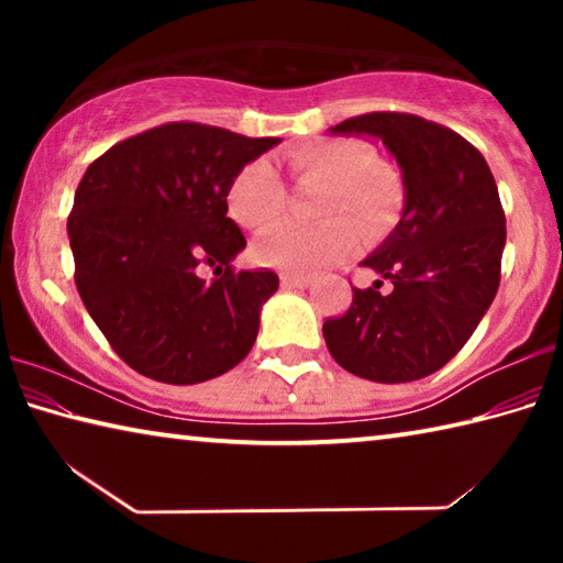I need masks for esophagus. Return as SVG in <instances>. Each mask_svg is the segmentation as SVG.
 Masks as SVG:
<instances>
[{"mask_svg": "<svg viewBox=\"0 0 563 563\" xmlns=\"http://www.w3.org/2000/svg\"><path fill=\"white\" fill-rule=\"evenodd\" d=\"M280 285H283V288H308L310 278H308V275L285 273V275H280Z\"/></svg>", "mask_w": 563, "mask_h": 563, "instance_id": "obj_1", "label": "esophagus"}]
</instances>
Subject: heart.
<instances>
[{
    "instance_id": "heart-1",
    "label": "heart",
    "mask_w": 563,
    "mask_h": 563,
    "mask_svg": "<svg viewBox=\"0 0 563 563\" xmlns=\"http://www.w3.org/2000/svg\"><path fill=\"white\" fill-rule=\"evenodd\" d=\"M288 164L298 180L325 184L318 216L322 225H285L255 243L253 255L271 268L312 273L338 263L357 245V228L367 235L385 233L405 201L402 180L377 164V154L357 139H325L290 151ZM225 208L247 233H268L288 211V190L271 161L255 158L231 178Z\"/></svg>"
}]
</instances>
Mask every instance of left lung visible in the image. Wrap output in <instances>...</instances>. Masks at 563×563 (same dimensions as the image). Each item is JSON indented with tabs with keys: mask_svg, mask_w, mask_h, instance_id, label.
<instances>
[{
	"mask_svg": "<svg viewBox=\"0 0 563 563\" xmlns=\"http://www.w3.org/2000/svg\"><path fill=\"white\" fill-rule=\"evenodd\" d=\"M332 133H367L397 158L405 211L362 261L393 290L352 288V305L322 325L330 355L373 383H412L444 367L494 300L507 221L487 161L460 133L415 113L373 111Z\"/></svg>",
	"mask_w": 563,
	"mask_h": 563,
	"instance_id": "1",
	"label": "left lung"
}]
</instances>
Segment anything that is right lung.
Wrapping results in <instances>:
<instances>
[{"label":"right lung","mask_w":563,"mask_h":563,"mask_svg":"<svg viewBox=\"0 0 563 563\" xmlns=\"http://www.w3.org/2000/svg\"><path fill=\"white\" fill-rule=\"evenodd\" d=\"M275 144L174 121L119 141L79 180L66 223L76 290L136 373L196 385L251 352L278 275L233 271L245 238L225 216V190ZM201 264L213 282L197 278Z\"/></svg>","instance_id":"1"}]
</instances>
